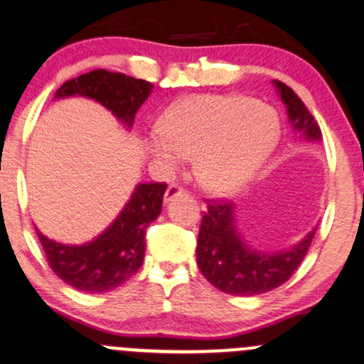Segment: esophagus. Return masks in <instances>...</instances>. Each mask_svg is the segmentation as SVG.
Returning <instances> with one entry per match:
<instances>
[{
    "instance_id": "1",
    "label": "esophagus",
    "mask_w": 364,
    "mask_h": 364,
    "mask_svg": "<svg viewBox=\"0 0 364 364\" xmlns=\"http://www.w3.org/2000/svg\"><path fill=\"white\" fill-rule=\"evenodd\" d=\"M181 193H185V188H181L179 185H169L168 190H166V193H164V202H171L174 196H178Z\"/></svg>"
}]
</instances>
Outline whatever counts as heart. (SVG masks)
Returning <instances> with one entry per match:
<instances>
[{"label":"heart","mask_w":364,"mask_h":364,"mask_svg":"<svg viewBox=\"0 0 364 364\" xmlns=\"http://www.w3.org/2000/svg\"><path fill=\"white\" fill-rule=\"evenodd\" d=\"M281 136L279 116L240 94L188 95L166 111L149 152L169 171L195 156V174L215 195L240 191L262 169Z\"/></svg>","instance_id":"heart-1"}]
</instances>
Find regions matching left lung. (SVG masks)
Here are the masks:
<instances>
[{"mask_svg": "<svg viewBox=\"0 0 364 364\" xmlns=\"http://www.w3.org/2000/svg\"><path fill=\"white\" fill-rule=\"evenodd\" d=\"M274 85L286 104L292 128L303 133L306 140H320V127L294 90L279 80H274ZM315 231L282 252H257L237 232L235 203L208 200L196 240V263L200 272L219 291L232 296L263 294L289 281L306 257Z\"/></svg>", "mask_w": 364, "mask_h": 364, "instance_id": "1", "label": "left lung"}]
</instances>
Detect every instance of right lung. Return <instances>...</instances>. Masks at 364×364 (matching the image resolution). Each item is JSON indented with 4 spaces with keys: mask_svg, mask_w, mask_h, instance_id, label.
<instances>
[{
    "mask_svg": "<svg viewBox=\"0 0 364 364\" xmlns=\"http://www.w3.org/2000/svg\"><path fill=\"white\" fill-rule=\"evenodd\" d=\"M152 87L124 73L94 70L63 83L54 97L94 99L132 128ZM166 188V183H140L114 223L85 245L58 243L36 229L53 272L83 292L112 291L127 282L144 262L145 231L161 214Z\"/></svg>",
    "mask_w": 364,
    "mask_h": 364,
    "instance_id": "add662e5",
    "label": "right lung"
}]
</instances>
